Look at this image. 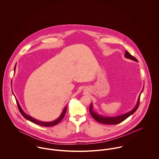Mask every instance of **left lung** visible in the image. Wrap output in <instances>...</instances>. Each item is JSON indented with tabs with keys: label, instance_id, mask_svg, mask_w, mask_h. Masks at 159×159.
Instances as JSON below:
<instances>
[{
	"label": "left lung",
	"instance_id": "left-lung-1",
	"mask_svg": "<svg viewBox=\"0 0 159 159\" xmlns=\"http://www.w3.org/2000/svg\"><path fill=\"white\" fill-rule=\"evenodd\" d=\"M125 57L126 58L130 59L131 60L135 61L138 62V60L136 59L135 57H134L133 56H132L127 51H125ZM143 91V89L142 91ZM141 91V92H142ZM140 95L141 93L138 97L137 103H136V106L135 107L130 111H129V113L124 114L122 115H120L118 116H116V117H106V116H103L101 115H99L98 114L95 113L93 110H92V103L90 106V108H89V111L91 113V116H92V117L97 120V122L102 123V124H110V125H116L117 124L122 121H124L125 119H126L127 118H128L130 115L133 114L136 111V110L138 109V107H139V98H140Z\"/></svg>",
	"mask_w": 159,
	"mask_h": 159
}]
</instances>
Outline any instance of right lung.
<instances>
[{"mask_svg":"<svg viewBox=\"0 0 159 159\" xmlns=\"http://www.w3.org/2000/svg\"><path fill=\"white\" fill-rule=\"evenodd\" d=\"M15 69H16V65L15 66V68H14V71H15ZM14 95V94H13ZM16 99V103H17V105H18V109L20 110V112L21 113V114H22L24 117H25L26 119L29 120V121L35 124H38V125H42V126H44V127H52V126H54V125H56V124H57L58 123H59L61 120L64 118L66 113V111H67V107H66L62 111V114H61V116H59V117L58 119H57L56 120H54V121H51V122H43V121H40V120H37L33 117H32L31 116L27 115V114L25 113L24 111H23L21 107H20V104H19V102L17 100L16 98H15Z\"/></svg>","mask_w":159,"mask_h":159,"instance_id":"right-lung-1","label":"right lung"}]
</instances>
